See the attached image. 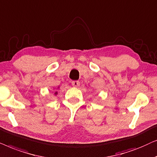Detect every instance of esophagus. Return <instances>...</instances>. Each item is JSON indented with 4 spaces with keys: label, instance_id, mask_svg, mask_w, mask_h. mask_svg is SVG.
I'll use <instances>...</instances> for the list:
<instances>
[{
    "label": "esophagus",
    "instance_id": "34e87169",
    "mask_svg": "<svg viewBox=\"0 0 157 157\" xmlns=\"http://www.w3.org/2000/svg\"><path fill=\"white\" fill-rule=\"evenodd\" d=\"M72 85L73 87H78L79 85H80V82H79V81H76V80L72 81Z\"/></svg>",
    "mask_w": 157,
    "mask_h": 157
}]
</instances>
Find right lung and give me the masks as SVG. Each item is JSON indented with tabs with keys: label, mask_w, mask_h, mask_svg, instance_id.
<instances>
[{
	"label": "right lung",
	"mask_w": 157,
	"mask_h": 157,
	"mask_svg": "<svg viewBox=\"0 0 157 157\" xmlns=\"http://www.w3.org/2000/svg\"><path fill=\"white\" fill-rule=\"evenodd\" d=\"M54 94H55V95H57V92H55V93H54Z\"/></svg>",
	"instance_id": "1"
}]
</instances>
